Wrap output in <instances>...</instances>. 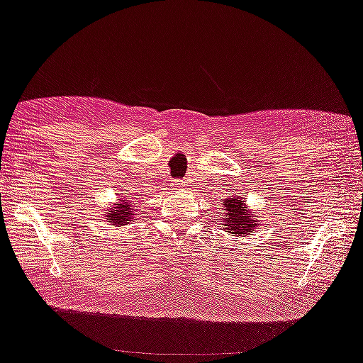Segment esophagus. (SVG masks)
Segmentation results:
<instances>
[{
	"label": "esophagus",
	"mask_w": 363,
	"mask_h": 363,
	"mask_svg": "<svg viewBox=\"0 0 363 363\" xmlns=\"http://www.w3.org/2000/svg\"><path fill=\"white\" fill-rule=\"evenodd\" d=\"M184 186H186V182H184V181H176L174 189H181V187H184Z\"/></svg>",
	"instance_id": "obj_1"
}]
</instances>
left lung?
Masks as SVG:
<instances>
[{"label": "left lung", "mask_w": 363, "mask_h": 363, "mask_svg": "<svg viewBox=\"0 0 363 363\" xmlns=\"http://www.w3.org/2000/svg\"><path fill=\"white\" fill-rule=\"evenodd\" d=\"M221 212H225V230L230 231L231 236H247L250 233H254V230L259 226V221L252 218V215L256 212L247 210L245 200L240 196L226 199Z\"/></svg>", "instance_id": "left-lung-1"}]
</instances>
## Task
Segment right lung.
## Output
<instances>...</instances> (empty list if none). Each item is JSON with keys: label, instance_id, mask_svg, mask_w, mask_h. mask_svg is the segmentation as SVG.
Listing matches in <instances>:
<instances>
[{"label": "right lung", "instance_id": "add662e5", "mask_svg": "<svg viewBox=\"0 0 363 363\" xmlns=\"http://www.w3.org/2000/svg\"><path fill=\"white\" fill-rule=\"evenodd\" d=\"M104 213L106 220L113 226H125L130 225V221H133L132 202H128L125 197L118 199V202L113 203V207L107 208Z\"/></svg>", "mask_w": 363, "mask_h": 363}]
</instances>
